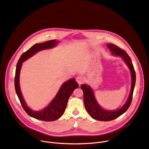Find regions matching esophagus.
Masks as SVG:
<instances>
[{
  "label": "esophagus",
  "instance_id": "1",
  "mask_svg": "<svg viewBox=\"0 0 149 149\" xmlns=\"http://www.w3.org/2000/svg\"><path fill=\"white\" fill-rule=\"evenodd\" d=\"M76 81H77V82L78 83L79 85H81V84H82L84 82L85 79H84V78L83 77H82V76H78V77H77Z\"/></svg>",
  "mask_w": 149,
  "mask_h": 149
}]
</instances>
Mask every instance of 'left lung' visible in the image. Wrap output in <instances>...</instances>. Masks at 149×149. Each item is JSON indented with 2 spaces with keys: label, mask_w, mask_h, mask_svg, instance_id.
<instances>
[{
  "label": "left lung",
  "mask_w": 149,
  "mask_h": 149,
  "mask_svg": "<svg viewBox=\"0 0 149 149\" xmlns=\"http://www.w3.org/2000/svg\"><path fill=\"white\" fill-rule=\"evenodd\" d=\"M107 46L110 50L113 55L122 57L123 60L128 67L131 74L132 84L130 96L126 103L121 108L116 110H107L103 109L98 104L92 89L87 85H81V88L84 92V101L86 111L93 119L103 121L113 120L126 112L131 104L136 82L135 71L133 64L132 63L131 59L128 54L124 50L114 44L109 43L107 45Z\"/></svg>",
  "instance_id": "1"
}]
</instances>
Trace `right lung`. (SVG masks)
I'll list each match as a JSON object with an SVG mask.
<instances>
[{"mask_svg": "<svg viewBox=\"0 0 149 149\" xmlns=\"http://www.w3.org/2000/svg\"><path fill=\"white\" fill-rule=\"evenodd\" d=\"M58 42V40L54 39L46 41L44 43L34 45L21 56L16 65L14 86L17 96L25 111L30 117L39 120L53 121L60 118L65 111L69 97L73 91L79 86L74 78H71L65 82L61 85L56 96L49 105L41 111H35L31 110L27 106L23 98L19 83V74L22 63L39 51L54 47Z\"/></svg>", "mask_w": 149, "mask_h": 149, "instance_id": "1", "label": "right lung"}]
</instances>
